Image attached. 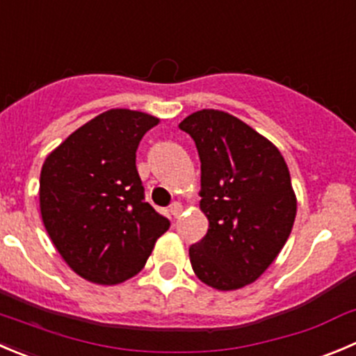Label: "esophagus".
I'll return each mask as SVG.
<instances>
[{
  "mask_svg": "<svg viewBox=\"0 0 356 356\" xmlns=\"http://www.w3.org/2000/svg\"><path fill=\"white\" fill-rule=\"evenodd\" d=\"M168 210H170V213H172V216H174V217H181V213H182V205H181V203H179V202H174V203H172L170 209H168Z\"/></svg>",
  "mask_w": 356,
  "mask_h": 356,
  "instance_id": "1",
  "label": "esophagus"
}]
</instances>
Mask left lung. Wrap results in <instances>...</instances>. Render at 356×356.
Instances as JSON below:
<instances>
[{"label":"left lung","instance_id":"1","mask_svg":"<svg viewBox=\"0 0 356 356\" xmlns=\"http://www.w3.org/2000/svg\"><path fill=\"white\" fill-rule=\"evenodd\" d=\"M179 129L198 149L200 209L209 219L205 236L189 247L193 271L217 291H236L268 270L294 226L287 163L270 140L224 111H196Z\"/></svg>","mask_w":356,"mask_h":356}]
</instances>
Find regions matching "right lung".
<instances>
[{"instance_id":"obj_1","label":"right lung","mask_w":356,"mask_h":356,"mask_svg":"<svg viewBox=\"0 0 356 356\" xmlns=\"http://www.w3.org/2000/svg\"><path fill=\"white\" fill-rule=\"evenodd\" d=\"M158 118L109 109L48 154L40 209L55 248L74 273L115 285L139 273L170 220L144 200L136 153Z\"/></svg>"}]
</instances>
